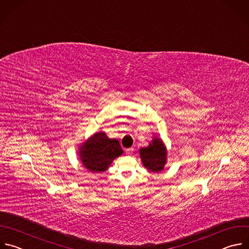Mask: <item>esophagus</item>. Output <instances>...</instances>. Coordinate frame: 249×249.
Wrapping results in <instances>:
<instances>
[{
  "label": "esophagus",
  "instance_id": "obj_1",
  "mask_svg": "<svg viewBox=\"0 0 249 249\" xmlns=\"http://www.w3.org/2000/svg\"><path fill=\"white\" fill-rule=\"evenodd\" d=\"M133 150H134V149L131 147V148H128V149H126V154L127 155H130L132 152H133Z\"/></svg>",
  "mask_w": 249,
  "mask_h": 249
}]
</instances>
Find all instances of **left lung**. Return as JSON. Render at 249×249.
Returning <instances> with one entry per match:
<instances>
[{"label": "left lung", "mask_w": 249, "mask_h": 249, "mask_svg": "<svg viewBox=\"0 0 249 249\" xmlns=\"http://www.w3.org/2000/svg\"><path fill=\"white\" fill-rule=\"evenodd\" d=\"M143 166L152 173H160L164 170L167 160V150L163 141L154 137L152 142L139 150Z\"/></svg>", "instance_id": "8db88e82"}]
</instances>
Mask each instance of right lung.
Instances as JSON below:
<instances>
[{
    "mask_svg": "<svg viewBox=\"0 0 249 249\" xmlns=\"http://www.w3.org/2000/svg\"><path fill=\"white\" fill-rule=\"evenodd\" d=\"M124 153L117 139H111L103 131L96 132L79 149L83 166L90 172H105L111 163Z\"/></svg>",
    "mask_w": 249,
    "mask_h": 249,
    "instance_id": "1",
    "label": "right lung"
}]
</instances>
